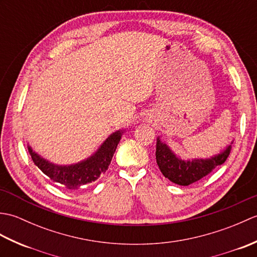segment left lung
<instances>
[{"mask_svg":"<svg viewBox=\"0 0 257 257\" xmlns=\"http://www.w3.org/2000/svg\"><path fill=\"white\" fill-rule=\"evenodd\" d=\"M232 144L233 141L220 154L207 159L195 158L192 160H182L181 158L176 156L170 147L161 141L160 137H158L156 159L163 176L171 182L179 185H189L199 181L200 179L214 170L217 166L224 163L231 152Z\"/></svg>","mask_w":257,"mask_h":257,"instance_id":"obj_1","label":"left lung"}]
</instances>
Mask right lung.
Returning <instances> with one entry per match:
<instances>
[{
    "instance_id": "1",
    "label": "right lung",
    "mask_w": 257,
    "mask_h": 257,
    "mask_svg": "<svg viewBox=\"0 0 257 257\" xmlns=\"http://www.w3.org/2000/svg\"><path fill=\"white\" fill-rule=\"evenodd\" d=\"M123 133L124 130H117L112 133L103 141L95 154L73 165H55L36 154L31 146H27V149L38 169L53 182L62 184L67 189L75 190L96 181L101 173L106 172Z\"/></svg>"
}]
</instances>
